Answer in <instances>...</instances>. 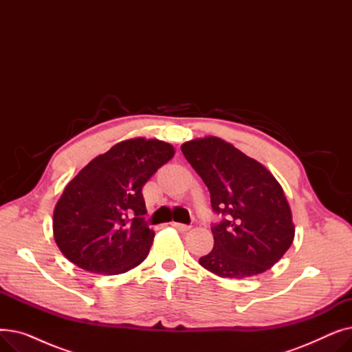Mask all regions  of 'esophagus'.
<instances>
[{
	"instance_id": "esophagus-1",
	"label": "esophagus",
	"mask_w": 352,
	"mask_h": 352,
	"mask_svg": "<svg viewBox=\"0 0 352 352\" xmlns=\"http://www.w3.org/2000/svg\"><path fill=\"white\" fill-rule=\"evenodd\" d=\"M175 230H178V231H181V232H187L191 227L190 226H186V224H181V223H173L171 224Z\"/></svg>"
}]
</instances>
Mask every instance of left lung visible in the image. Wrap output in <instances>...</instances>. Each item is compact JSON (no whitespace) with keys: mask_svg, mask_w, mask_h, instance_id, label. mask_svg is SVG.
I'll list each match as a JSON object with an SVG mask.
<instances>
[{"mask_svg":"<svg viewBox=\"0 0 352 352\" xmlns=\"http://www.w3.org/2000/svg\"><path fill=\"white\" fill-rule=\"evenodd\" d=\"M181 151L210 191L214 248L199 258L223 278H247L270 270L288 251L294 224L281 186L263 164L217 137L182 144Z\"/></svg>","mask_w":352,"mask_h":352,"instance_id":"1","label":"left lung"}]
</instances>
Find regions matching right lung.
I'll use <instances>...</instances> for the list:
<instances>
[{
	"instance_id": "obj_1",
	"label": "right lung",
	"mask_w": 352,
	"mask_h": 352,
	"mask_svg": "<svg viewBox=\"0 0 352 352\" xmlns=\"http://www.w3.org/2000/svg\"><path fill=\"white\" fill-rule=\"evenodd\" d=\"M174 148L158 140L116 144L74 177L54 210V238L77 267L116 275L140 265L150 252L154 231L144 219L142 187Z\"/></svg>"
}]
</instances>
